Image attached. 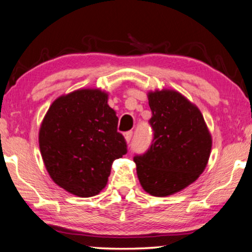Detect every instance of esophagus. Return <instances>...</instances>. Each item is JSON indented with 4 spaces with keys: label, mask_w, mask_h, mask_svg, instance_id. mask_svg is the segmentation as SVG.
Wrapping results in <instances>:
<instances>
[{
    "label": "esophagus",
    "mask_w": 252,
    "mask_h": 252,
    "mask_svg": "<svg viewBox=\"0 0 252 252\" xmlns=\"http://www.w3.org/2000/svg\"><path fill=\"white\" fill-rule=\"evenodd\" d=\"M132 134H133L132 131H126V132L125 133V138H126L127 144H129V142L131 141V139H132Z\"/></svg>",
    "instance_id": "obj_1"
}]
</instances>
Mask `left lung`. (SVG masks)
Segmentation results:
<instances>
[{"label":"left lung","mask_w":252,"mask_h":252,"mask_svg":"<svg viewBox=\"0 0 252 252\" xmlns=\"http://www.w3.org/2000/svg\"><path fill=\"white\" fill-rule=\"evenodd\" d=\"M152 145L134 155L146 192L165 197L196 181L207 165L212 138L200 111L174 90L149 93Z\"/></svg>","instance_id":"8db88e82"}]
</instances>
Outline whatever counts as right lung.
<instances>
[{
  "label": "right lung",
  "instance_id": "right-lung-1",
  "mask_svg": "<svg viewBox=\"0 0 252 252\" xmlns=\"http://www.w3.org/2000/svg\"><path fill=\"white\" fill-rule=\"evenodd\" d=\"M107 94L81 89L48 108L39 130V148L56 185L78 197L96 196L106 186L114 159L127 152Z\"/></svg>",
  "mask_w": 252,
  "mask_h": 252
}]
</instances>
